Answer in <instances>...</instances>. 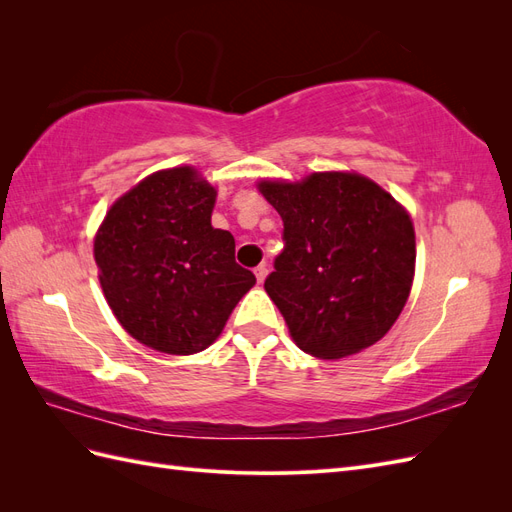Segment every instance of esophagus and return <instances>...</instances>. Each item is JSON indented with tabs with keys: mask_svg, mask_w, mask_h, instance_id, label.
<instances>
[{
	"mask_svg": "<svg viewBox=\"0 0 512 512\" xmlns=\"http://www.w3.org/2000/svg\"><path fill=\"white\" fill-rule=\"evenodd\" d=\"M267 265H258L256 269H254V273H256V280H258V284H262L265 282V277H267Z\"/></svg>",
	"mask_w": 512,
	"mask_h": 512,
	"instance_id": "34e87169",
	"label": "esophagus"
}]
</instances>
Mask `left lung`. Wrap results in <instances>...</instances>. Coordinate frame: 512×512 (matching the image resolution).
<instances>
[{
    "label": "left lung",
    "mask_w": 512,
    "mask_h": 512,
    "mask_svg": "<svg viewBox=\"0 0 512 512\" xmlns=\"http://www.w3.org/2000/svg\"><path fill=\"white\" fill-rule=\"evenodd\" d=\"M258 188L284 222L265 290L294 344L318 359L374 346L410 297L416 247L406 209L354 173Z\"/></svg>",
    "instance_id": "left-lung-1"
}]
</instances>
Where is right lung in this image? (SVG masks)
I'll return each mask as SVG.
<instances>
[{
  "label": "right lung",
  "instance_id": "add662e5",
  "mask_svg": "<svg viewBox=\"0 0 512 512\" xmlns=\"http://www.w3.org/2000/svg\"><path fill=\"white\" fill-rule=\"evenodd\" d=\"M215 188L179 166L143 179L106 213L94 243L113 314L138 342L194 354L222 333L256 284L235 260V237L211 226Z\"/></svg>",
  "mask_w": 512,
  "mask_h": 512
}]
</instances>
